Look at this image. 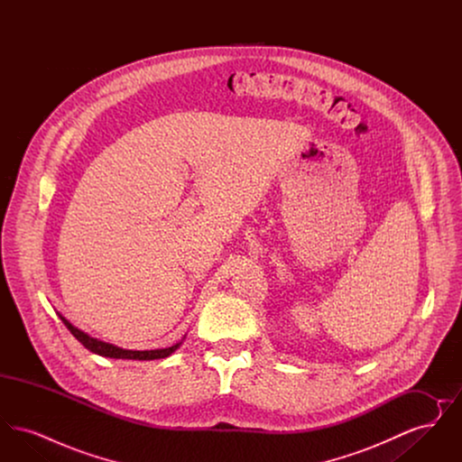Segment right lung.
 Returning <instances> with one entry per match:
<instances>
[{"label": "right lung", "mask_w": 462, "mask_h": 462, "mask_svg": "<svg viewBox=\"0 0 462 462\" xmlns=\"http://www.w3.org/2000/svg\"><path fill=\"white\" fill-rule=\"evenodd\" d=\"M57 315H59L60 320L66 324V328L70 330V334H72L87 350H89L91 353H97V355H100V356H109V358H123V360H155V358H166V356H170L171 353H175L176 350L181 346L183 339H185V336H183L181 341H178L173 346H168V348L145 350V352L125 350V348H119V346H116V345L100 341V339H97V337H91L85 330L78 329L76 326H72V324L67 320L66 317H64L60 311H57Z\"/></svg>", "instance_id": "add662e5"}]
</instances>
